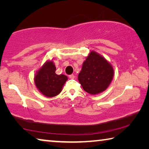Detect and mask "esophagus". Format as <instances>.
<instances>
[{"label":"esophagus","mask_w":149,"mask_h":149,"mask_svg":"<svg viewBox=\"0 0 149 149\" xmlns=\"http://www.w3.org/2000/svg\"><path fill=\"white\" fill-rule=\"evenodd\" d=\"M74 77H75V75L74 74L69 75V78H70V79H74Z\"/></svg>","instance_id":"34e87169"}]
</instances>
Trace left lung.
<instances>
[{"instance_id": "left-lung-1", "label": "left lung", "mask_w": 149, "mask_h": 149, "mask_svg": "<svg viewBox=\"0 0 149 149\" xmlns=\"http://www.w3.org/2000/svg\"><path fill=\"white\" fill-rule=\"evenodd\" d=\"M113 75L114 70L110 63L100 54L92 51L83 64L78 80L85 91L97 95L107 89Z\"/></svg>"}]
</instances>
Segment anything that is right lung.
Here are the masks:
<instances>
[{"label": "right lung", "instance_id": "obj_1", "mask_svg": "<svg viewBox=\"0 0 149 149\" xmlns=\"http://www.w3.org/2000/svg\"><path fill=\"white\" fill-rule=\"evenodd\" d=\"M68 79L65 75L56 74V67L52 61L47 62L35 77V84L42 95L53 97L61 92L62 87Z\"/></svg>", "mask_w": 149, "mask_h": 149}]
</instances>
